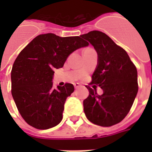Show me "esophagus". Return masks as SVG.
Listing matches in <instances>:
<instances>
[{
    "instance_id": "obj_1",
    "label": "esophagus",
    "mask_w": 152,
    "mask_h": 152,
    "mask_svg": "<svg viewBox=\"0 0 152 152\" xmlns=\"http://www.w3.org/2000/svg\"><path fill=\"white\" fill-rule=\"evenodd\" d=\"M74 86H75L76 89H77V88H79L80 86V84H79V83H75V84H74Z\"/></svg>"
}]
</instances>
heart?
<instances>
[{"instance_id": "obj_1", "label": "heart", "mask_w": 152, "mask_h": 152, "mask_svg": "<svg viewBox=\"0 0 152 152\" xmlns=\"http://www.w3.org/2000/svg\"><path fill=\"white\" fill-rule=\"evenodd\" d=\"M86 50H87V49H86Z\"/></svg>"}]
</instances>
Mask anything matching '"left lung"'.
I'll use <instances>...</instances> for the list:
<instances>
[{
  "mask_svg": "<svg viewBox=\"0 0 152 152\" xmlns=\"http://www.w3.org/2000/svg\"><path fill=\"white\" fill-rule=\"evenodd\" d=\"M98 53V65L89 85L103 90L102 95L89 86L84 100V112L90 122L102 127L120 123L127 115L138 90L137 68L126 51L107 35L99 31L81 35Z\"/></svg>",
  "mask_w": 152,
  "mask_h": 152,
  "instance_id": "8db88e82",
  "label": "left lung"
}]
</instances>
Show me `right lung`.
Wrapping results in <instances>:
<instances>
[{
  "instance_id": "right-lung-1",
  "label": "right lung",
  "mask_w": 152,
  "mask_h": 152,
  "mask_svg": "<svg viewBox=\"0 0 152 152\" xmlns=\"http://www.w3.org/2000/svg\"><path fill=\"white\" fill-rule=\"evenodd\" d=\"M89 45L80 37H60L53 33L35 37L19 53L11 71V94L27 123L38 129L56 126L64 103L74 91L72 84L53 89L54 69L63 67L73 51Z\"/></svg>"
}]
</instances>
